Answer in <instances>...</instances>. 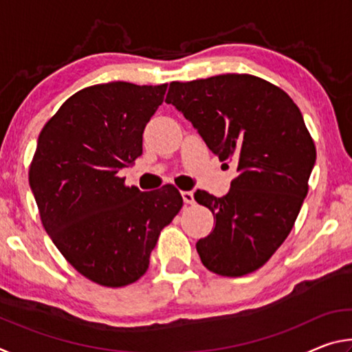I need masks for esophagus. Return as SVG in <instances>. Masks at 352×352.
Returning <instances> with one entry per match:
<instances>
[{
  "mask_svg": "<svg viewBox=\"0 0 352 352\" xmlns=\"http://www.w3.org/2000/svg\"><path fill=\"white\" fill-rule=\"evenodd\" d=\"M182 197H183V201H184V204H186V205H194V204H195L192 190H183Z\"/></svg>",
  "mask_w": 352,
  "mask_h": 352,
  "instance_id": "esophagus-1",
  "label": "esophagus"
}]
</instances>
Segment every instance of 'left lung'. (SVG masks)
Returning a JSON list of instances; mask_svg holds the SVG:
<instances>
[{"instance_id":"1","label":"left lung","mask_w":352,"mask_h":352,"mask_svg":"<svg viewBox=\"0 0 352 352\" xmlns=\"http://www.w3.org/2000/svg\"><path fill=\"white\" fill-rule=\"evenodd\" d=\"M166 102L199 130L220 162H236L230 192L194 199L216 217L197 242L200 259L220 276L261 269L294 228L317 158L300 109L287 93L252 74L170 82Z\"/></svg>"}]
</instances>
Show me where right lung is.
I'll return each mask as SVG.
<instances>
[{"label": "right lung", "mask_w": 352, "mask_h": 352, "mask_svg": "<svg viewBox=\"0 0 352 352\" xmlns=\"http://www.w3.org/2000/svg\"><path fill=\"white\" fill-rule=\"evenodd\" d=\"M168 83L87 87L45 124L29 168L41 223L90 281L124 287L144 275L158 236L183 206L178 189L141 192L119 170L142 153V132Z\"/></svg>", "instance_id": "1"}]
</instances>
